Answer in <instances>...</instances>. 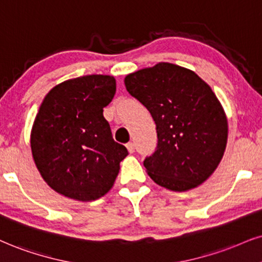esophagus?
<instances>
[{
  "mask_svg": "<svg viewBox=\"0 0 262 262\" xmlns=\"http://www.w3.org/2000/svg\"><path fill=\"white\" fill-rule=\"evenodd\" d=\"M126 147H127V150L130 151V153H134V151H135V143H134V142H128V143L126 144Z\"/></svg>",
  "mask_w": 262,
  "mask_h": 262,
  "instance_id": "esophagus-1",
  "label": "esophagus"
}]
</instances>
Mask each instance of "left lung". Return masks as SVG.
<instances>
[{"instance_id": "obj_1", "label": "left lung", "mask_w": 262, "mask_h": 262, "mask_svg": "<svg viewBox=\"0 0 262 262\" xmlns=\"http://www.w3.org/2000/svg\"><path fill=\"white\" fill-rule=\"evenodd\" d=\"M156 121L158 144L143 165L161 187L195 188L216 170L227 144V118L210 86L192 70L159 63L125 77Z\"/></svg>"}]
</instances>
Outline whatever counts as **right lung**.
<instances>
[{
	"label": "right lung",
	"instance_id": "right-lung-1",
	"mask_svg": "<svg viewBox=\"0 0 262 262\" xmlns=\"http://www.w3.org/2000/svg\"><path fill=\"white\" fill-rule=\"evenodd\" d=\"M115 91L113 76L86 75L53 87L41 103L30 136L32 158L59 194L91 202L114 185L128 154L103 116Z\"/></svg>",
	"mask_w": 262,
	"mask_h": 262
}]
</instances>
